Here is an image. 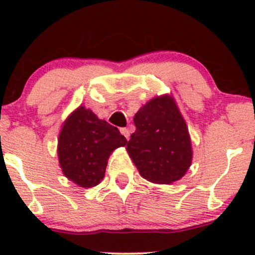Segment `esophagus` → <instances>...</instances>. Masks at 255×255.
Listing matches in <instances>:
<instances>
[{
	"label": "esophagus",
	"instance_id": "esophagus-1",
	"mask_svg": "<svg viewBox=\"0 0 255 255\" xmlns=\"http://www.w3.org/2000/svg\"><path fill=\"white\" fill-rule=\"evenodd\" d=\"M120 131H121L122 135H125L126 139H129V129H128V128H121Z\"/></svg>",
	"mask_w": 255,
	"mask_h": 255
}]
</instances>
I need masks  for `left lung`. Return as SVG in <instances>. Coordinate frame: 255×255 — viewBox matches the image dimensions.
<instances>
[{
  "label": "left lung",
  "mask_w": 255,
  "mask_h": 255,
  "mask_svg": "<svg viewBox=\"0 0 255 255\" xmlns=\"http://www.w3.org/2000/svg\"><path fill=\"white\" fill-rule=\"evenodd\" d=\"M127 151L140 175L154 183L180 180L192 163L188 129L174 99L156 97L134 116Z\"/></svg>",
  "instance_id": "obj_1"
}]
</instances>
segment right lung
Segmentation results:
<instances>
[{
	"mask_svg": "<svg viewBox=\"0 0 255 255\" xmlns=\"http://www.w3.org/2000/svg\"><path fill=\"white\" fill-rule=\"evenodd\" d=\"M126 144L118 128L80 107L67 119L58 136V160L66 177L90 188L103 180L111 152Z\"/></svg>",
	"mask_w": 255,
	"mask_h": 255,
	"instance_id": "1",
	"label": "right lung"
}]
</instances>
